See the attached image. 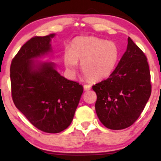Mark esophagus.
Here are the masks:
<instances>
[{"mask_svg":"<svg viewBox=\"0 0 161 161\" xmlns=\"http://www.w3.org/2000/svg\"><path fill=\"white\" fill-rule=\"evenodd\" d=\"M91 85H88V84H86L84 85V90L85 91H88V90L91 89Z\"/></svg>","mask_w":161,"mask_h":161,"instance_id":"1","label":"esophagus"}]
</instances>
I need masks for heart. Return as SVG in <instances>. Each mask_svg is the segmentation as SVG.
I'll return each instance as SVG.
<instances>
[{
	"mask_svg": "<svg viewBox=\"0 0 161 161\" xmlns=\"http://www.w3.org/2000/svg\"><path fill=\"white\" fill-rule=\"evenodd\" d=\"M119 57L118 48L113 42L93 36L78 37L70 43L64 54L66 71L71 76L76 73L78 63L85 75L94 82L110 76Z\"/></svg>",
	"mask_w": 161,
	"mask_h": 161,
	"instance_id": "1",
	"label": "heart"
}]
</instances>
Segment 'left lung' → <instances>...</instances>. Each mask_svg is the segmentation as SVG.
I'll use <instances>...</instances> for the list:
<instances>
[{"instance_id": "left-lung-1", "label": "left lung", "mask_w": 161, "mask_h": 161, "mask_svg": "<svg viewBox=\"0 0 161 161\" xmlns=\"http://www.w3.org/2000/svg\"><path fill=\"white\" fill-rule=\"evenodd\" d=\"M92 89L97 95L96 114L105 127L119 130L137 120L151 96V74L145 54L129 37L115 70Z\"/></svg>"}]
</instances>
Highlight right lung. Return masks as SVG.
I'll use <instances>...</instances> for the list:
<instances>
[{"label": "right lung", "instance_id": "obj_1", "mask_svg": "<svg viewBox=\"0 0 161 161\" xmlns=\"http://www.w3.org/2000/svg\"><path fill=\"white\" fill-rule=\"evenodd\" d=\"M54 34L35 36L13 58L11 95L16 108L42 132L58 133L72 123L83 86L60 75L53 63L36 66L34 59L51 51Z\"/></svg>", "mask_w": 161, "mask_h": 161}]
</instances>
